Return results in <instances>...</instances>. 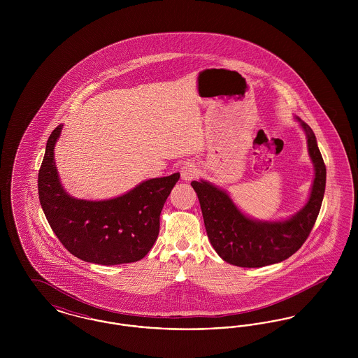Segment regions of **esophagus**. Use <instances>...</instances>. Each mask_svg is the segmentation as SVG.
<instances>
[{
	"label": "esophagus",
	"mask_w": 358,
	"mask_h": 358,
	"mask_svg": "<svg viewBox=\"0 0 358 358\" xmlns=\"http://www.w3.org/2000/svg\"><path fill=\"white\" fill-rule=\"evenodd\" d=\"M199 166L194 162H187L182 168H181V177L185 181H192L199 176Z\"/></svg>",
	"instance_id": "obj_1"
}]
</instances>
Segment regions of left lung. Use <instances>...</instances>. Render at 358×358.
Segmentation results:
<instances>
[{
  "instance_id": "obj_1",
  "label": "left lung",
  "mask_w": 358,
  "mask_h": 358,
  "mask_svg": "<svg viewBox=\"0 0 358 358\" xmlns=\"http://www.w3.org/2000/svg\"><path fill=\"white\" fill-rule=\"evenodd\" d=\"M305 130L314 181L306 205L282 222H260L245 216L225 190L208 181H192L204 217L206 235L222 260L238 267H264L286 260L308 238L318 217L326 187V166L311 127Z\"/></svg>"
}]
</instances>
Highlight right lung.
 Instances as JSON below:
<instances>
[{"instance_id":"add662e5","label":"right lung","mask_w":358,"mask_h":358,"mask_svg":"<svg viewBox=\"0 0 358 358\" xmlns=\"http://www.w3.org/2000/svg\"><path fill=\"white\" fill-rule=\"evenodd\" d=\"M63 126L48 138L38 171V199L52 231L69 252L85 262L115 266L138 262L152 250L159 215L180 173L141 182L120 197L90 201L62 187L53 149Z\"/></svg>"}]
</instances>
